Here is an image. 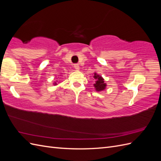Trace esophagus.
<instances>
[{
    "mask_svg": "<svg viewBox=\"0 0 161 161\" xmlns=\"http://www.w3.org/2000/svg\"><path fill=\"white\" fill-rule=\"evenodd\" d=\"M74 67L76 70H80V67L79 66V64H75L74 65Z\"/></svg>",
    "mask_w": 161,
    "mask_h": 161,
    "instance_id": "obj_1",
    "label": "esophagus"
}]
</instances>
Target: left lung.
Masks as SVG:
<instances>
[{
  "label": "left lung",
  "instance_id": "obj_1",
  "mask_svg": "<svg viewBox=\"0 0 161 161\" xmlns=\"http://www.w3.org/2000/svg\"><path fill=\"white\" fill-rule=\"evenodd\" d=\"M93 78L95 82L93 84L95 91L97 92H101V91H104L106 88L107 84L105 82L103 78L96 72H94Z\"/></svg>",
  "mask_w": 161,
  "mask_h": 161
}]
</instances>
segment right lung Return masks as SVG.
Masks as SVG:
<instances>
[{
  "instance_id": "add662e5",
  "label": "right lung",
  "mask_w": 161,
  "mask_h": 161,
  "mask_svg": "<svg viewBox=\"0 0 161 161\" xmlns=\"http://www.w3.org/2000/svg\"><path fill=\"white\" fill-rule=\"evenodd\" d=\"M58 82V81H56V82H53V85H55V86H56V85H58V84H57V83H58V82Z\"/></svg>"
}]
</instances>
